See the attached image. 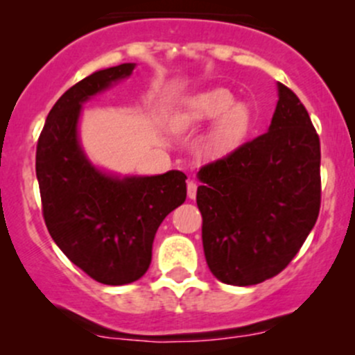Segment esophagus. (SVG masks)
<instances>
[{
  "label": "esophagus",
  "mask_w": 355,
  "mask_h": 355,
  "mask_svg": "<svg viewBox=\"0 0 355 355\" xmlns=\"http://www.w3.org/2000/svg\"><path fill=\"white\" fill-rule=\"evenodd\" d=\"M187 196L189 199H196V196H198V184L194 180H191L187 184Z\"/></svg>",
  "instance_id": "esophagus-1"
}]
</instances>
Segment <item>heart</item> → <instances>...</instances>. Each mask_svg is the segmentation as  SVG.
Here are the masks:
<instances>
[{
	"label": "heart",
	"instance_id": "b5f03b06",
	"mask_svg": "<svg viewBox=\"0 0 355 355\" xmlns=\"http://www.w3.org/2000/svg\"><path fill=\"white\" fill-rule=\"evenodd\" d=\"M214 118L216 121L204 137L202 151L207 157L227 156L244 141L252 125L249 106L242 101H235L234 92L228 89H206L185 99L173 116V128L189 130Z\"/></svg>",
	"mask_w": 355,
	"mask_h": 355
}]
</instances>
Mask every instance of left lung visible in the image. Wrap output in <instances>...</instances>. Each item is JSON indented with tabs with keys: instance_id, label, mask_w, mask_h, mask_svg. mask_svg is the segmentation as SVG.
Listing matches in <instances>:
<instances>
[{
	"instance_id": "8db88e82",
	"label": "left lung",
	"mask_w": 355,
	"mask_h": 355,
	"mask_svg": "<svg viewBox=\"0 0 355 355\" xmlns=\"http://www.w3.org/2000/svg\"><path fill=\"white\" fill-rule=\"evenodd\" d=\"M266 134L200 168L198 206L211 273L256 285L293 259L318 220L320 137L295 94L278 82Z\"/></svg>"
}]
</instances>
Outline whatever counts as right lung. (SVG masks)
Returning <instances> with one entry per match:
<instances>
[{
  "instance_id": "right-lung-1",
  "label": "right lung",
  "mask_w": 355,
  "mask_h": 355,
  "mask_svg": "<svg viewBox=\"0 0 355 355\" xmlns=\"http://www.w3.org/2000/svg\"><path fill=\"white\" fill-rule=\"evenodd\" d=\"M134 68L98 70L68 89L49 111L35 153L49 235L71 263L105 285L132 284L148 271L157 227L187 198L182 171L123 177L99 168L82 148V105Z\"/></svg>"
}]
</instances>
